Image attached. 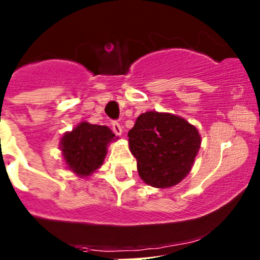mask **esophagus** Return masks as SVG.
Listing matches in <instances>:
<instances>
[{"instance_id": "1", "label": "esophagus", "mask_w": 260, "mask_h": 260, "mask_svg": "<svg viewBox=\"0 0 260 260\" xmlns=\"http://www.w3.org/2000/svg\"><path fill=\"white\" fill-rule=\"evenodd\" d=\"M112 129L117 136H122L123 129H122V125L119 124L118 122H112Z\"/></svg>"}]
</instances>
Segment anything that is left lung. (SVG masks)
Masks as SVG:
<instances>
[{
    "mask_svg": "<svg viewBox=\"0 0 260 260\" xmlns=\"http://www.w3.org/2000/svg\"><path fill=\"white\" fill-rule=\"evenodd\" d=\"M128 137L138 175L157 188L172 187L185 179L201 145L199 131L187 120L154 111L141 114Z\"/></svg>",
    "mask_w": 260,
    "mask_h": 260,
    "instance_id": "8db88e82",
    "label": "left lung"
}]
</instances>
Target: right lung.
I'll list each match as a JSON object with an SVG mask.
<instances>
[{
  "mask_svg": "<svg viewBox=\"0 0 260 260\" xmlns=\"http://www.w3.org/2000/svg\"><path fill=\"white\" fill-rule=\"evenodd\" d=\"M107 125L81 122L60 141L62 157L68 169L80 177H88L103 165L107 147L115 140Z\"/></svg>",
  "mask_w": 260,
  "mask_h": 260,
  "instance_id": "add662e5",
  "label": "right lung"
}]
</instances>
